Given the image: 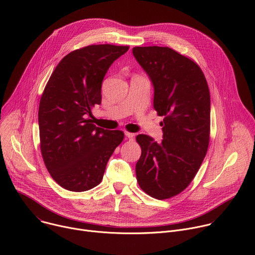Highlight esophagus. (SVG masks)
I'll use <instances>...</instances> for the list:
<instances>
[{
	"label": "esophagus",
	"mask_w": 255,
	"mask_h": 255,
	"mask_svg": "<svg viewBox=\"0 0 255 255\" xmlns=\"http://www.w3.org/2000/svg\"><path fill=\"white\" fill-rule=\"evenodd\" d=\"M125 136H126V138L129 139V140H133L134 137H135L134 133H130V132H125Z\"/></svg>",
	"instance_id": "1"
}]
</instances>
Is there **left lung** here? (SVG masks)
I'll return each instance as SVG.
<instances>
[{
    "instance_id": "1",
    "label": "left lung",
    "mask_w": 255,
    "mask_h": 255,
    "mask_svg": "<svg viewBox=\"0 0 255 255\" xmlns=\"http://www.w3.org/2000/svg\"><path fill=\"white\" fill-rule=\"evenodd\" d=\"M133 55L148 75L153 107L164 116L160 143L137 135L141 156L136 177L147 195L164 200L183 192L198 172L210 140V92L200 66L168 47H134Z\"/></svg>"
}]
</instances>
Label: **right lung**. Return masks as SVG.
<instances>
[{
    "label": "right lung",
    "instance_id": "1",
    "mask_svg": "<svg viewBox=\"0 0 255 255\" xmlns=\"http://www.w3.org/2000/svg\"><path fill=\"white\" fill-rule=\"evenodd\" d=\"M129 46L89 45L65 55L40 99V149L56 183L71 192L98 186L109 158L123 141L120 130H105L88 116L102 102V82Z\"/></svg>",
    "mask_w": 255,
    "mask_h": 255
}]
</instances>
